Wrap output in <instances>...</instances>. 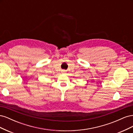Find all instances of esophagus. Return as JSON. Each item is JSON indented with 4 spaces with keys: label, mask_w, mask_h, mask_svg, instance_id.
Segmentation results:
<instances>
[{
    "label": "esophagus",
    "mask_w": 133,
    "mask_h": 133,
    "mask_svg": "<svg viewBox=\"0 0 133 133\" xmlns=\"http://www.w3.org/2000/svg\"><path fill=\"white\" fill-rule=\"evenodd\" d=\"M62 73H65V70H63V71H62Z\"/></svg>",
    "instance_id": "obj_1"
}]
</instances>
